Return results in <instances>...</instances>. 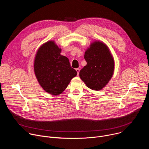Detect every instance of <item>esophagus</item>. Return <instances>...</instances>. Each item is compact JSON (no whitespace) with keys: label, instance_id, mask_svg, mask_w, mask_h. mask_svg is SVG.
<instances>
[{"label":"esophagus","instance_id":"obj_1","mask_svg":"<svg viewBox=\"0 0 149 149\" xmlns=\"http://www.w3.org/2000/svg\"><path fill=\"white\" fill-rule=\"evenodd\" d=\"M79 71H80V70H79V68H77V69H76V71L77 72V74H78V75H79Z\"/></svg>","mask_w":149,"mask_h":149}]
</instances>
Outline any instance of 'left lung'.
<instances>
[{
	"label": "left lung",
	"mask_w": 149,
	"mask_h": 149,
	"mask_svg": "<svg viewBox=\"0 0 149 149\" xmlns=\"http://www.w3.org/2000/svg\"><path fill=\"white\" fill-rule=\"evenodd\" d=\"M87 65L79 71V77L87 87L99 91L105 87L114 74V60L109 47L96 40L85 52Z\"/></svg>",
	"instance_id": "8db88e82"
}]
</instances>
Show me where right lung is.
Segmentation results:
<instances>
[{"label":"right lung","mask_w":149,"mask_h":149,"mask_svg":"<svg viewBox=\"0 0 149 149\" xmlns=\"http://www.w3.org/2000/svg\"><path fill=\"white\" fill-rule=\"evenodd\" d=\"M61 52L55 42L49 40L39 47L34 60V72L39 84L53 95L61 94L77 74Z\"/></svg>","instance_id":"1"}]
</instances>
